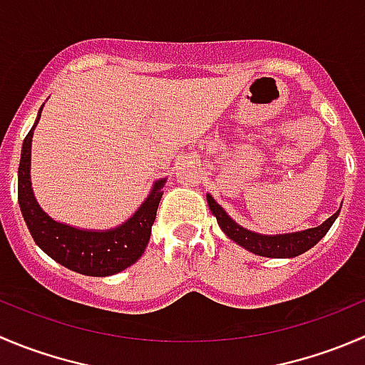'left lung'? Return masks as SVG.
Listing matches in <instances>:
<instances>
[{"mask_svg":"<svg viewBox=\"0 0 365 365\" xmlns=\"http://www.w3.org/2000/svg\"><path fill=\"white\" fill-rule=\"evenodd\" d=\"M207 203L210 207L212 214L217 219L219 228L226 233V237H230L233 242L242 246L244 250L251 251V253L258 255V257L267 258H294L309 251L310 247L316 246L327 235V232L331 228L339 212H341L337 210L331 217H328L323 225L316 226V228H309L294 233H280V235H265V233L251 232V230L237 225L210 194H207Z\"/></svg>","mask_w":365,"mask_h":365,"instance_id":"1","label":"left lung"}]
</instances>
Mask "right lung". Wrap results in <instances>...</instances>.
Masks as SVG:
<instances>
[{"label": "right lung", "instance_id": "obj_1", "mask_svg": "<svg viewBox=\"0 0 365 365\" xmlns=\"http://www.w3.org/2000/svg\"><path fill=\"white\" fill-rule=\"evenodd\" d=\"M42 107L34 126L24 137L17 171V200L24 222L35 244L63 267L85 277L118 274L143 257L150 242L151 226L157 217L158 203L164 194L162 189L168 178L157 180L143 205L115 228L87 230L56 221L38 205L31 187V137L41 119Z\"/></svg>", "mask_w": 365, "mask_h": 365}]
</instances>
